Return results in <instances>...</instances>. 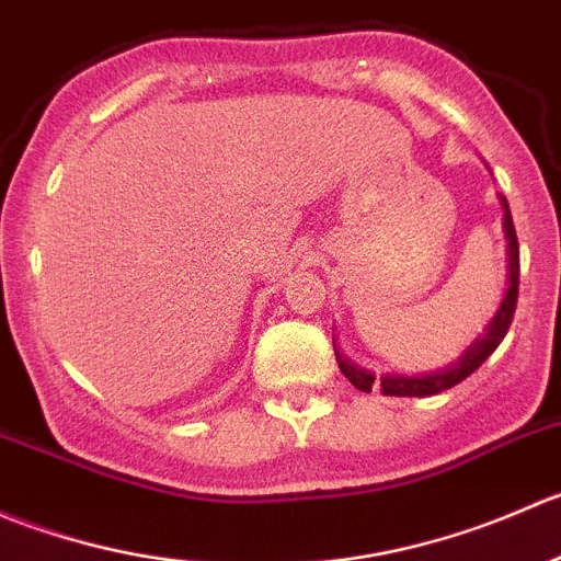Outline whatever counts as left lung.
Segmentation results:
<instances>
[{"mask_svg": "<svg viewBox=\"0 0 561 561\" xmlns=\"http://www.w3.org/2000/svg\"><path fill=\"white\" fill-rule=\"evenodd\" d=\"M504 204V231H507L510 240V288L502 299V308L499 313L493 316V321L488 324V332L482 337H477L474 343L461 354L458 363H453L450 368L436 370V374H425V376H379L376 379L374 374L363 368H354L346 357L335 352L337 365H341L343 376L352 381L357 390L370 392L379 390L381 396H396V398H425V396H436L442 390H450V387L461 385L467 376L474 374L493 352L502 343V337L507 335L510 324H513L515 316V305H518V273H520V259H518V237H515V226H513V215H510L507 198L502 196Z\"/></svg>", "mask_w": 561, "mask_h": 561, "instance_id": "1", "label": "left lung"}]
</instances>
